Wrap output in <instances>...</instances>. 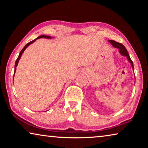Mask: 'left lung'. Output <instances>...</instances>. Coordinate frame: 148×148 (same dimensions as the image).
Returning a JSON list of instances; mask_svg holds the SVG:
<instances>
[{
  "label": "left lung",
  "instance_id": "1",
  "mask_svg": "<svg viewBox=\"0 0 148 148\" xmlns=\"http://www.w3.org/2000/svg\"><path fill=\"white\" fill-rule=\"evenodd\" d=\"M109 42L112 44V46H113L114 47L119 49V53H121V55L127 57V59H128V61H129V62L131 64L132 69H134L133 62H132L131 57H130V56H129V55L128 53V51H127V49L125 48V47L123 46V45L121 43H119V42H117L114 41V40H109Z\"/></svg>",
  "mask_w": 148,
  "mask_h": 148
}]
</instances>
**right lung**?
Returning a JSON list of instances; mask_svg holds the SVG:
<instances>
[{
	"label": "right lung",
	"mask_w": 148,
	"mask_h": 148,
	"mask_svg": "<svg viewBox=\"0 0 148 148\" xmlns=\"http://www.w3.org/2000/svg\"><path fill=\"white\" fill-rule=\"evenodd\" d=\"M41 38H47V39H51V38H52V37L49 36H46V35H41V36H38V37H37V38H36V39H34V40H32V41H31V42H29L28 44H27L25 45V47H23V48L21 49V51H20V53H19V56H18V57H17V60H16V63H15V70H14V74H15V72H16V67H17V64H18V62H19V61L20 58H21V56H22V54H23V52H24L25 50V49L27 48V47H28V46H29L30 44H32V43H33V42H34L35 41H36V39ZM13 79H14V77H13Z\"/></svg>",
	"instance_id": "obj_1"
}]
</instances>
